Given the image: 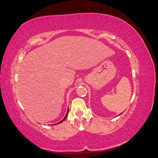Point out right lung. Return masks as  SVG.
I'll use <instances>...</instances> for the list:
<instances>
[{
	"instance_id": "add662e5",
	"label": "right lung",
	"mask_w": 158,
	"mask_h": 158,
	"mask_svg": "<svg viewBox=\"0 0 158 158\" xmlns=\"http://www.w3.org/2000/svg\"><path fill=\"white\" fill-rule=\"evenodd\" d=\"M68 113H69V109H68V111H67V113H66V116H65V117L63 119V120H62V121H60V122H59L58 123H57V124H59V123H62V122H63L64 120H65V118H66V117H67V114H68ZM55 125H56V124H55Z\"/></svg>"
}]
</instances>
